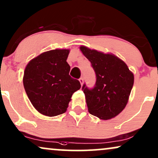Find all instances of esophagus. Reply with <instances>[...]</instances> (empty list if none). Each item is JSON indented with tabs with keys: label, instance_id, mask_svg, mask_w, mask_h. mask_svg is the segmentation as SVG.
I'll return each mask as SVG.
<instances>
[{
	"label": "esophagus",
	"instance_id": "1",
	"mask_svg": "<svg viewBox=\"0 0 158 158\" xmlns=\"http://www.w3.org/2000/svg\"><path fill=\"white\" fill-rule=\"evenodd\" d=\"M79 82H80V84H81V85H83V82H84V80H83V78H82V77L79 78Z\"/></svg>",
	"mask_w": 158,
	"mask_h": 158
}]
</instances>
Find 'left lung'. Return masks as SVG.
<instances>
[{
    "label": "left lung",
    "mask_w": 158,
    "mask_h": 158,
    "mask_svg": "<svg viewBox=\"0 0 158 158\" xmlns=\"http://www.w3.org/2000/svg\"><path fill=\"white\" fill-rule=\"evenodd\" d=\"M83 55L90 61L96 75L93 88L84 84L89 112L102 119L118 115L126 106L134 77L122 60L111 54H104L81 47Z\"/></svg>",
    "instance_id": "obj_1"
}]
</instances>
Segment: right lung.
Segmentation results:
<instances>
[{
  "label": "right lung",
  "mask_w": 158,
  "mask_h": 158,
  "mask_svg": "<svg viewBox=\"0 0 158 158\" xmlns=\"http://www.w3.org/2000/svg\"><path fill=\"white\" fill-rule=\"evenodd\" d=\"M69 49L46 52L25 68V92L35 109L44 115L55 117L65 113L73 93L80 89L79 81L69 75Z\"/></svg>",
  "instance_id": "right-lung-1"
}]
</instances>
